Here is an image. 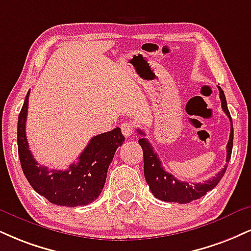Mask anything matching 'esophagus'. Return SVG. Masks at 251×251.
Listing matches in <instances>:
<instances>
[{"label": "esophagus", "mask_w": 251, "mask_h": 251, "mask_svg": "<svg viewBox=\"0 0 251 251\" xmlns=\"http://www.w3.org/2000/svg\"><path fill=\"white\" fill-rule=\"evenodd\" d=\"M120 127H122L123 134L125 135L126 138H129V137H132V135H133L134 128H133V125H132V124L124 123V124H122V126H120Z\"/></svg>", "instance_id": "34e87169"}]
</instances>
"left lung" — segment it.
Returning <instances> with one entry per match:
<instances>
[{
  "label": "left lung",
  "instance_id": "left-lung-1",
  "mask_svg": "<svg viewBox=\"0 0 251 251\" xmlns=\"http://www.w3.org/2000/svg\"><path fill=\"white\" fill-rule=\"evenodd\" d=\"M220 99H221V105L223 112L227 114L229 119H230V135H229V140L227 144V162H229L231 156L232 150V140H234V128H232V122L230 113H229L227 100H226V96L223 90L220 86ZM139 134L145 135L144 132L138 129ZM139 145L141 146L144 152V174L145 179L149 183L151 192L159 200L165 202H177V203H189V202L198 200L202 198L203 195L207 194V192L212 191L214 187L217 186L220 180L225 175L227 171L228 165L226 164L225 167L217 173L215 176L212 179L203 181V182L192 183L186 182V181H180L175 179L173 175L167 173L162 167L161 161H160L159 156L153 150L152 145L146 138L139 139Z\"/></svg>",
  "mask_w": 251,
  "mask_h": 251
}]
</instances>
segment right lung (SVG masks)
Returning <instances> with one entry per match:
<instances>
[{"label": "right lung", "mask_w": 251, "mask_h": 251, "mask_svg": "<svg viewBox=\"0 0 251 251\" xmlns=\"http://www.w3.org/2000/svg\"><path fill=\"white\" fill-rule=\"evenodd\" d=\"M29 95L30 90L24 99L17 122L19 156L26 180L39 195L57 206L77 207L91 203L100 195L106 181L108 166L112 162L118 147L125 141L122 129L116 127L93 137L78 156L77 164L69 166V170H49L38 165L29 150L25 135Z\"/></svg>", "instance_id": "1"}]
</instances>
